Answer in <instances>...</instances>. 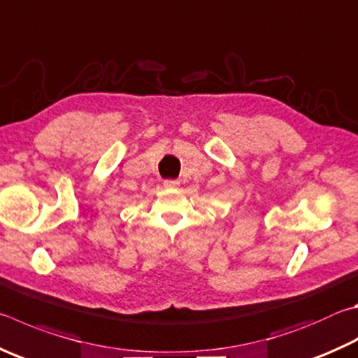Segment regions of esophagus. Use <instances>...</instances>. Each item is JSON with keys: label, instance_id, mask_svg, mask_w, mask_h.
I'll return each instance as SVG.
<instances>
[{"label": "esophagus", "instance_id": "obj_1", "mask_svg": "<svg viewBox=\"0 0 358 358\" xmlns=\"http://www.w3.org/2000/svg\"><path fill=\"white\" fill-rule=\"evenodd\" d=\"M162 185H164V187H169V189H172V187H178L180 186V181L178 180H166Z\"/></svg>", "mask_w": 358, "mask_h": 358}]
</instances>
